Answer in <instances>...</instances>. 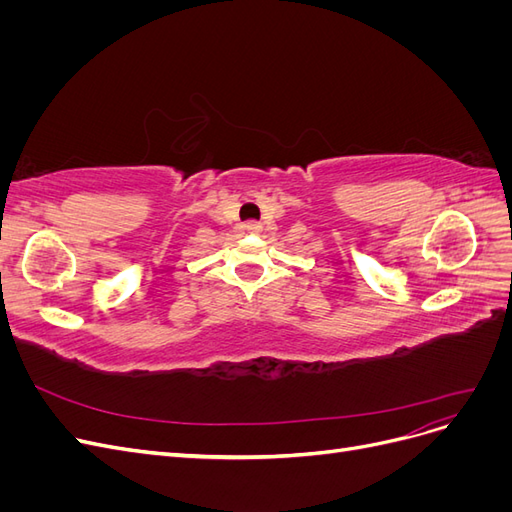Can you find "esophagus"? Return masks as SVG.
Returning <instances> with one entry per match:
<instances>
[{"label": "esophagus", "instance_id": "34e87169", "mask_svg": "<svg viewBox=\"0 0 512 512\" xmlns=\"http://www.w3.org/2000/svg\"><path fill=\"white\" fill-rule=\"evenodd\" d=\"M260 230H262V226L258 222H247L245 224V232H250V235H258Z\"/></svg>", "mask_w": 512, "mask_h": 512}]
</instances>
